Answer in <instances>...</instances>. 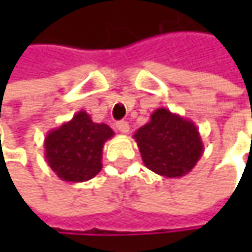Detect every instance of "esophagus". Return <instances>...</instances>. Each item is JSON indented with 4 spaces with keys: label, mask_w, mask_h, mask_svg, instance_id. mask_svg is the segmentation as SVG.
I'll list each match as a JSON object with an SVG mask.
<instances>
[{
    "label": "esophagus",
    "mask_w": 252,
    "mask_h": 252,
    "mask_svg": "<svg viewBox=\"0 0 252 252\" xmlns=\"http://www.w3.org/2000/svg\"><path fill=\"white\" fill-rule=\"evenodd\" d=\"M117 128H118L120 132L126 134V132L129 131V124H128L126 121H120V123H117Z\"/></svg>",
    "instance_id": "34e87169"
}]
</instances>
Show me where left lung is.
<instances>
[{
  "instance_id": "8db88e82",
  "label": "left lung",
  "mask_w": 252,
  "mask_h": 252,
  "mask_svg": "<svg viewBox=\"0 0 252 252\" xmlns=\"http://www.w3.org/2000/svg\"><path fill=\"white\" fill-rule=\"evenodd\" d=\"M132 137L146 168L165 178L187 175L204 152L197 126L166 108H158Z\"/></svg>"
}]
</instances>
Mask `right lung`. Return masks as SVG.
I'll return each instance as SVG.
<instances>
[{
  "label": "right lung",
  "instance_id": "obj_1",
  "mask_svg": "<svg viewBox=\"0 0 252 252\" xmlns=\"http://www.w3.org/2000/svg\"><path fill=\"white\" fill-rule=\"evenodd\" d=\"M112 137L111 126L93 123L81 109L70 121L46 134L45 159L63 181L84 182L100 172L103 146Z\"/></svg>",
  "mask_w": 252,
  "mask_h": 252
}]
</instances>
